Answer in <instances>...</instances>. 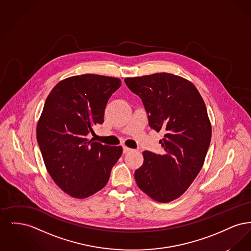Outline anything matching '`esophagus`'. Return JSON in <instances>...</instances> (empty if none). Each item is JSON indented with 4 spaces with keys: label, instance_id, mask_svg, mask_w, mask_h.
Returning <instances> with one entry per match:
<instances>
[{
    "label": "esophagus",
    "instance_id": "obj_1",
    "mask_svg": "<svg viewBox=\"0 0 251 251\" xmlns=\"http://www.w3.org/2000/svg\"><path fill=\"white\" fill-rule=\"evenodd\" d=\"M132 150L131 149H130V148H128V147H123V153H128V152H130V151H131Z\"/></svg>",
    "mask_w": 251,
    "mask_h": 251
}]
</instances>
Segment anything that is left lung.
Listing matches in <instances>:
<instances>
[{
    "mask_svg": "<svg viewBox=\"0 0 251 251\" xmlns=\"http://www.w3.org/2000/svg\"><path fill=\"white\" fill-rule=\"evenodd\" d=\"M124 82L142 100L150 127L165 132L159 141L165 153L145 151L143 165L134 172L135 181L156 201H172L191 185L207 154L212 127L205 103L191 82L170 73Z\"/></svg>",
    "mask_w": 251,
    "mask_h": 251,
    "instance_id": "1",
    "label": "left lung"
}]
</instances>
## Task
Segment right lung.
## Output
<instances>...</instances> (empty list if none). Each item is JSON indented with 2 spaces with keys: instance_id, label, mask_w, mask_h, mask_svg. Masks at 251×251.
<instances>
[{
  "instance_id": "add662e5",
  "label": "right lung",
  "mask_w": 251,
  "mask_h": 251,
  "mask_svg": "<svg viewBox=\"0 0 251 251\" xmlns=\"http://www.w3.org/2000/svg\"><path fill=\"white\" fill-rule=\"evenodd\" d=\"M121 85L118 78L84 74L61 81L45 101L36 139L49 174L76 199L102 189L122 154V147L88 139L102 124L109 98Z\"/></svg>"
}]
</instances>
